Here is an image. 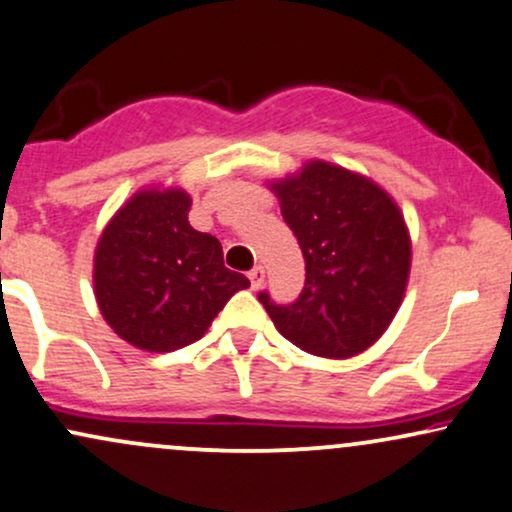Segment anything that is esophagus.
<instances>
[{
	"label": "esophagus",
	"instance_id": "1",
	"mask_svg": "<svg viewBox=\"0 0 512 512\" xmlns=\"http://www.w3.org/2000/svg\"><path fill=\"white\" fill-rule=\"evenodd\" d=\"M248 279H250V286L252 289H262V284H264V267H255V269H250L248 272Z\"/></svg>",
	"mask_w": 512,
	"mask_h": 512
}]
</instances>
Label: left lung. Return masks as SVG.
<instances>
[{
    "label": "left lung",
    "mask_w": 512,
    "mask_h": 512,
    "mask_svg": "<svg viewBox=\"0 0 512 512\" xmlns=\"http://www.w3.org/2000/svg\"><path fill=\"white\" fill-rule=\"evenodd\" d=\"M305 257L296 303L260 293L274 327L298 349L351 358L395 320L407 291L411 238L402 209L378 182L330 161L267 182Z\"/></svg>",
    "instance_id": "8db88e82"
}]
</instances>
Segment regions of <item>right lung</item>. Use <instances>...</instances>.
Wrapping results in <instances>:
<instances>
[{
    "label": "right lung",
    "mask_w": 512,
    "mask_h": 512,
    "mask_svg": "<svg viewBox=\"0 0 512 512\" xmlns=\"http://www.w3.org/2000/svg\"><path fill=\"white\" fill-rule=\"evenodd\" d=\"M192 197L182 187L134 192L105 223L93 255V293L117 337L166 354L197 342L243 274L223 267L221 243L187 221Z\"/></svg>",
    "instance_id": "add662e5"
}]
</instances>
